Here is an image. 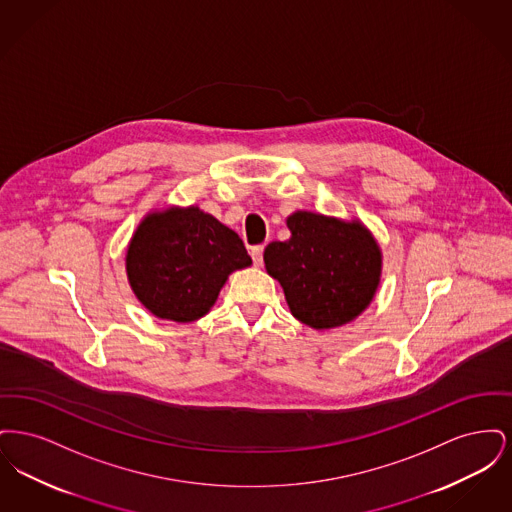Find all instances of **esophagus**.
I'll use <instances>...</instances> for the list:
<instances>
[{"mask_svg":"<svg viewBox=\"0 0 512 512\" xmlns=\"http://www.w3.org/2000/svg\"><path fill=\"white\" fill-rule=\"evenodd\" d=\"M263 251H265L263 245H253V247H251V259H253V263H255L257 267L263 265Z\"/></svg>","mask_w":512,"mask_h":512,"instance_id":"34e87169","label":"esophagus"}]
</instances>
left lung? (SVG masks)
I'll list each match as a JSON object with an SVG mask.
<instances>
[{"mask_svg":"<svg viewBox=\"0 0 512 512\" xmlns=\"http://www.w3.org/2000/svg\"><path fill=\"white\" fill-rule=\"evenodd\" d=\"M292 238L265 249L267 272L284 288L293 317L315 330L343 326L370 305L382 251L359 220L309 211L288 217Z\"/></svg>","mask_w":512,"mask_h":512,"instance_id":"8db88e82","label":"left lung"}]
</instances>
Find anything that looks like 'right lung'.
<instances>
[{
  "label": "right lung",
  "instance_id": "add662e5",
  "mask_svg": "<svg viewBox=\"0 0 512 512\" xmlns=\"http://www.w3.org/2000/svg\"><path fill=\"white\" fill-rule=\"evenodd\" d=\"M249 265L240 236L194 205L149 213L126 251L132 292L149 313L174 322L207 315L228 276Z\"/></svg>",
  "mask_w": 512,
  "mask_h": 512
}]
</instances>
